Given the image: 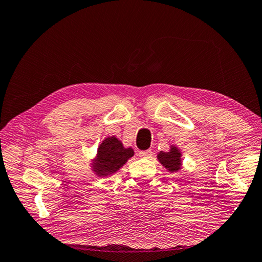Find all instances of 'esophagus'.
Instances as JSON below:
<instances>
[{
	"label": "esophagus",
	"instance_id": "obj_1",
	"mask_svg": "<svg viewBox=\"0 0 262 262\" xmlns=\"http://www.w3.org/2000/svg\"><path fill=\"white\" fill-rule=\"evenodd\" d=\"M138 157L140 158H151L152 157V151L151 150H146V151H140L138 152Z\"/></svg>",
	"mask_w": 262,
	"mask_h": 262
}]
</instances>
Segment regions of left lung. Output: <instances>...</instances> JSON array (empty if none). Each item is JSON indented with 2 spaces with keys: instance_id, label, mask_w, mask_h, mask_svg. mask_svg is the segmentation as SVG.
I'll list each match as a JSON object with an SVG mask.
<instances>
[{
  "instance_id": "8db88e82",
  "label": "left lung",
  "mask_w": 262,
  "mask_h": 262,
  "mask_svg": "<svg viewBox=\"0 0 262 262\" xmlns=\"http://www.w3.org/2000/svg\"><path fill=\"white\" fill-rule=\"evenodd\" d=\"M158 160L165 167L168 171L176 172L182 168V152L177 146L171 145L169 152L160 151L158 153Z\"/></svg>"
}]
</instances>
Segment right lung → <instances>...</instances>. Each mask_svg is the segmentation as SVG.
I'll use <instances>...</instances> for the list:
<instances>
[{"instance_id": "add662e5", "label": "right lung", "mask_w": 262, "mask_h": 262, "mask_svg": "<svg viewBox=\"0 0 262 262\" xmlns=\"http://www.w3.org/2000/svg\"><path fill=\"white\" fill-rule=\"evenodd\" d=\"M134 156L132 147H124L116 136L106 137L97 148L96 158L92 163V170L100 177L110 176L125 165Z\"/></svg>"}]
</instances>
